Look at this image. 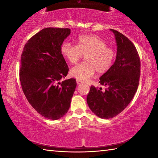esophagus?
Here are the masks:
<instances>
[{
  "label": "esophagus",
  "mask_w": 158,
  "mask_h": 158,
  "mask_svg": "<svg viewBox=\"0 0 158 158\" xmlns=\"http://www.w3.org/2000/svg\"><path fill=\"white\" fill-rule=\"evenodd\" d=\"M77 84H78V85H79V84H82V81H79V80H77Z\"/></svg>",
  "instance_id": "esophagus-1"
}]
</instances>
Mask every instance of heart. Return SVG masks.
I'll return each instance as SVG.
<instances>
[{
  "label": "heart",
  "instance_id": "b5f03b06",
  "mask_svg": "<svg viewBox=\"0 0 158 158\" xmlns=\"http://www.w3.org/2000/svg\"><path fill=\"white\" fill-rule=\"evenodd\" d=\"M77 45L64 42L60 47L61 54L71 64L77 63L85 55V62L74 66L69 70L71 77L85 81L95 71L98 74H104L111 68L116 54L104 40L93 35H83L77 38Z\"/></svg>",
  "mask_w": 158,
  "mask_h": 158
}]
</instances>
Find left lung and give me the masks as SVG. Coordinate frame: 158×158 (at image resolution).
<instances>
[{"label": "left lung", "instance_id": "obj_1", "mask_svg": "<svg viewBox=\"0 0 158 158\" xmlns=\"http://www.w3.org/2000/svg\"><path fill=\"white\" fill-rule=\"evenodd\" d=\"M117 45L116 58L109 70L100 77L102 88L91 85L87 95L89 108L104 119L114 118L129 105L137 92L140 77L141 62L136 47L127 37L114 29Z\"/></svg>", "mask_w": 158, "mask_h": 158}]
</instances>
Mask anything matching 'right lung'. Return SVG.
Masks as SVG:
<instances>
[{"label": "right lung", "instance_id": "add662e5", "mask_svg": "<svg viewBox=\"0 0 158 158\" xmlns=\"http://www.w3.org/2000/svg\"><path fill=\"white\" fill-rule=\"evenodd\" d=\"M69 28H46L26 42L21 57V88L31 105L42 116L57 120L68 111L76 79L60 82L69 71L61 54Z\"/></svg>", "mask_w": 158, "mask_h": 158}]
</instances>
